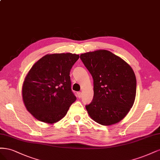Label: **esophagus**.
<instances>
[{"label": "esophagus", "instance_id": "1", "mask_svg": "<svg viewBox=\"0 0 160 160\" xmlns=\"http://www.w3.org/2000/svg\"><path fill=\"white\" fill-rule=\"evenodd\" d=\"M78 96L79 98H81L82 96V93L81 92H78Z\"/></svg>", "mask_w": 160, "mask_h": 160}]
</instances>
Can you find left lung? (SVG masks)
I'll return each mask as SVG.
<instances>
[{
    "label": "left lung",
    "instance_id": "8db88e82",
    "mask_svg": "<svg viewBox=\"0 0 160 160\" xmlns=\"http://www.w3.org/2000/svg\"><path fill=\"white\" fill-rule=\"evenodd\" d=\"M80 59L94 80V97L86 105L92 120L103 126L121 121L133 106L136 78L132 67L106 50L80 55Z\"/></svg>",
    "mask_w": 160,
    "mask_h": 160
}]
</instances>
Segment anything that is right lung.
Returning a JSON list of instances; mask_svg holds the SVG:
<instances>
[{
	"label": "right lung",
	"mask_w": 160,
	"mask_h": 160,
	"mask_svg": "<svg viewBox=\"0 0 160 160\" xmlns=\"http://www.w3.org/2000/svg\"><path fill=\"white\" fill-rule=\"evenodd\" d=\"M79 56L72 53L46 54L29 70L23 82L22 99L27 110L38 120L57 122L76 101L70 72Z\"/></svg>",
	"instance_id": "add662e5"
}]
</instances>
